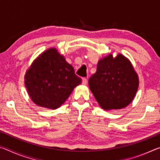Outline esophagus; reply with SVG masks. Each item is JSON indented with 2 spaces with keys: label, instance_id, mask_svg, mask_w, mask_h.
I'll list each match as a JSON object with an SVG mask.
<instances>
[{
  "label": "esophagus",
  "instance_id": "1",
  "mask_svg": "<svg viewBox=\"0 0 160 160\" xmlns=\"http://www.w3.org/2000/svg\"><path fill=\"white\" fill-rule=\"evenodd\" d=\"M87 83H88V79L85 78H82V84L83 85H86Z\"/></svg>",
  "mask_w": 160,
  "mask_h": 160
}]
</instances>
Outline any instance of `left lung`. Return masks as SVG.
I'll list each match as a JSON object with an SVG mask.
<instances>
[{
  "instance_id": "8db88e82",
  "label": "left lung",
  "mask_w": 160,
  "mask_h": 160,
  "mask_svg": "<svg viewBox=\"0 0 160 160\" xmlns=\"http://www.w3.org/2000/svg\"><path fill=\"white\" fill-rule=\"evenodd\" d=\"M89 86L97 102L106 110L120 109L132 102L138 88V78L128 59L121 54L102 59Z\"/></svg>"
}]
</instances>
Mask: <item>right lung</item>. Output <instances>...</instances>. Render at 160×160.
Here are the masks:
<instances>
[{
    "instance_id": "1",
    "label": "right lung",
    "mask_w": 160,
    "mask_h": 160,
    "mask_svg": "<svg viewBox=\"0 0 160 160\" xmlns=\"http://www.w3.org/2000/svg\"><path fill=\"white\" fill-rule=\"evenodd\" d=\"M25 86L29 96L40 107L55 109L68 98L82 79L75 73L56 48L40 55L25 75Z\"/></svg>"
}]
</instances>
